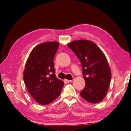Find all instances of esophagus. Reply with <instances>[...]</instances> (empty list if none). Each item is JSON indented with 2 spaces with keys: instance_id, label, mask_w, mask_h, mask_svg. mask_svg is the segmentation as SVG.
Masks as SVG:
<instances>
[{
  "instance_id": "obj_1",
  "label": "esophagus",
  "mask_w": 131,
  "mask_h": 131,
  "mask_svg": "<svg viewBox=\"0 0 131 131\" xmlns=\"http://www.w3.org/2000/svg\"><path fill=\"white\" fill-rule=\"evenodd\" d=\"M72 81V80H65V81H66V82H71Z\"/></svg>"
}]
</instances>
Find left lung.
<instances>
[{
  "mask_svg": "<svg viewBox=\"0 0 131 131\" xmlns=\"http://www.w3.org/2000/svg\"><path fill=\"white\" fill-rule=\"evenodd\" d=\"M68 46L80 59L85 86L80 95L91 103L102 101L111 81V71L107 60L98 46L86 40H75Z\"/></svg>",
  "mask_w": 131,
  "mask_h": 131,
  "instance_id": "left-lung-1",
  "label": "left lung"
}]
</instances>
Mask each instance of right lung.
Wrapping results in <instances>:
<instances>
[{"instance_id":"1","label":"right lung","mask_w":131,"mask_h":131,"mask_svg":"<svg viewBox=\"0 0 131 131\" xmlns=\"http://www.w3.org/2000/svg\"><path fill=\"white\" fill-rule=\"evenodd\" d=\"M59 46L57 41L36 46L25 63L24 81L29 93L40 104L47 105L56 100L64 85L56 78L53 63Z\"/></svg>"}]
</instances>
